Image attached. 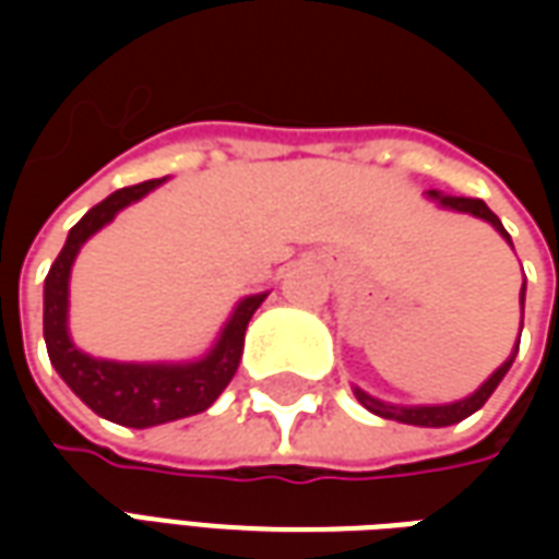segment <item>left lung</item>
I'll list each match as a JSON object with an SVG mask.
<instances>
[{
	"instance_id": "left-lung-1",
	"label": "left lung",
	"mask_w": 559,
	"mask_h": 559,
	"mask_svg": "<svg viewBox=\"0 0 559 559\" xmlns=\"http://www.w3.org/2000/svg\"><path fill=\"white\" fill-rule=\"evenodd\" d=\"M428 197H431V200H437L440 206L457 209V212H469V215H476V218H485L488 224H491L493 230H500V236H503L506 242L512 245V239H509V233L503 230L500 218H497V215H493L491 209L485 206L481 200H469V197H452V194H445V191H437V188H431V191H428ZM521 302H524V290H521ZM512 359H515V353H512ZM512 359L500 365V368H497V371H493V374L488 377L485 383H481L479 392H473L469 399L455 401V404H443V407H395V404H383V401L365 395L362 389H356V399L362 401L365 407H368L371 413L383 416V419L404 421V425H421V428H445V425H455V421L473 416V413L479 411L485 401L491 399L493 389L500 386V380L506 377V371L512 368Z\"/></svg>"
}]
</instances>
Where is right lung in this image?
Listing matches in <instances>:
<instances>
[{
  "label": "right lung",
  "instance_id": "right-lung-1",
  "mask_svg": "<svg viewBox=\"0 0 559 559\" xmlns=\"http://www.w3.org/2000/svg\"><path fill=\"white\" fill-rule=\"evenodd\" d=\"M160 182L164 179L128 185L102 200L98 206H92L71 227L66 248L59 251L53 266L47 272V281H44V341H47L50 362L86 407H92L104 419L128 425V428H148V425L185 419V416L206 411L236 374L239 359H242L248 320L266 299V293H257L239 302L230 323L221 332L215 350L209 353L206 359L191 365L104 362V359H92L86 353H80L71 344L66 329L68 275H71V263L78 257L80 245L95 230H102L107 221H114L119 209L148 194Z\"/></svg>",
  "mask_w": 559,
  "mask_h": 559
}]
</instances>
